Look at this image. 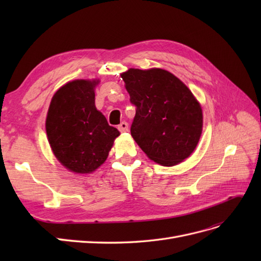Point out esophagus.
Segmentation results:
<instances>
[{
  "instance_id": "obj_1",
  "label": "esophagus",
  "mask_w": 261,
  "mask_h": 261,
  "mask_svg": "<svg viewBox=\"0 0 261 261\" xmlns=\"http://www.w3.org/2000/svg\"><path fill=\"white\" fill-rule=\"evenodd\" d=\"M117 128H118V130H120L121 133L127 132V130H128V124L126 123V122H122L120 125L117 126Z\"/></svg>"
}]
</instances>
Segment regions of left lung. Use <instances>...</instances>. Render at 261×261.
Instances as JSON below:
<instances>
[{"instance_id":"8db88e82","label":"left lung","mask_w":261,"mask_h":261,"mask_svg":"<svg viewBox=\"0 0 261 261\" xmlns=\"http://www.w3.org/2000/svg\"><path fill=\"white\" fill-rule=\"evenodd\" d=\"M121 76L136 107L130 134L149 159L173 167L191 155L202 132V110L187 86L161 68H129Z\"/></svg>"}]
</instances>
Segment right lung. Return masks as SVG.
I'll return each instance as SVG.
<instances>
[{
	"label": "right lung",
	"mask_w": 261,
	"mask_h": 261,
	"mask_svg": "<svg viewBox=\"0 0 261 261\" xmlns=\"http://www.w3.org/2000/svg\"><path fill=\"white\" fill-rule=\"evenodd\" d=\"M99 81L76 80L54 93L45 121L49 144L57 159L74 173H91L103 163L120 136L94 106Z\"/></svg>",
	"instance_id": "obj_1"
}]
</instances>
